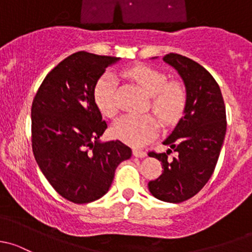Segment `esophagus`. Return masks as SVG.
I'll use <instances>...</instances> for the list:
<instances>
[{"label": "esophagus", "instance_id": "34e87169", "mask_svg": "<svg viewBox=\"0 0 252 252\" xmlns=\"http://www.w3.org/2000/svg\"><path fill=\"white\" fill-rule=\"evenodd\" d=\"M133 155L136 158H145L147 157V153L143 152V150H139V149H133Z\"/></svg>", "mask_w": 252, "mask_h": 252}]
</instances>
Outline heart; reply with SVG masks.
<instances>
[{
	"instance_id": "heart-1",
	"label": "heart",
	"mask_w": 252,
	"mask_h": 252,
	"mask_svg": "<svg viewBox=\"0 0 252 252\" xmlns=\"http://www.w3.org/2000/svg\"><path fill=\"white\" fill-rule=\"evenodd\" d=\"M129 76L150 97L153 113L166 124H175L182 115L187 102L186 90L178 82H168L164 72L149 66H137L129 71ZM116 77L105 72L98 79L93 90L97 108L107 118L118 113L115 102ZM157 120L150 115H124L114 123L111 132L120 141L129 145H143L158 133Z\"/></svg>"
}]
</instances>
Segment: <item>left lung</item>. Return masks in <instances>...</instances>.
Here are the masks:
<instances>
[{
  "label": "left lung",
  "mask_w": 252,
  "mask_h": 252,
  "mask_svg": "<svg viewBox=\"0 0 252 252\" xmlns=\"http://www.w3.org/2000/svg\"><path fill=\"white\" fill-rule=\"evenodd\" d=\"M162 59L182 79L187 102L183 118L162 142L168 147L166 153H149L161 162L164 171L158 180L148 183V188L159 200L175 204L190 199L210 180L227 123L221 90L206 69L181 54L170 53ZM172 151L178 155L168 159L167 155Z\"/></svg>",
  "instance_id": "obj_1"
}]
</instances>
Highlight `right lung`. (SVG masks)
<instances>
[{
	"label": "right lung",
	"mask_w": 252,
	"mask_h": 252,
	"mask_svg": "<svg viewBox=\"0 0 252 252\" xmlns=\"http://www.w3.org/2000/svg\"><path fill=\"white\" fill-rule=\"evenodd\" d=\"M119 61L76 52L48 72L33 98V157L57 193L75 204L107 194L116 167L132 155L123 142L100 141L107 123L93 97L95 82Z\"/></svg>",
	"instance_id": "1"
}]
</instances>
